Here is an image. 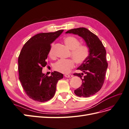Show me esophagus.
<instances>
[{"label": "esophagus", "instance_id": "esophagus-1", "mask_svg": "<svg viewBox=\"0 0 129 129\" xmlns=\"http://www.w3.org/2000/svg\"><path fill=\"white\" fill-rule=\"evenodd\" d=\"M64 76L65 77H71L73 76V75H71V74H65V75H64Z\"/></svg>", "mask_w": 129, "mask_h": 129}]
</instances>
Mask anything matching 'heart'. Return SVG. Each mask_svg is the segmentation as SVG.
<instances>
[{
  "label": "heart",
  "mask_w": 129,
  "mask_h": 129,
  "mask_svg": "<svg viewBox=\"0 0 129 129\" xmlns=\"http://www.w3.org/2000/svg\"><path fill=\"white\" fill-rule=\"evenodd\" d=\"M64 41L66 46L71 50L70 56L74 61L71 59H60L54 64L53 68L59 73L67 74L74 68V61L77 64L83 63L88 58L89 52L86 46L80 45V42L75 37L68 36L64 38ZM49 55L50 57L53 56L52 47L49 50Z\"/></svg>",
  "instance_id": "heart-1"
}]
</instances>
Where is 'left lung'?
Returning a JSON list of instances; mask_svg holds the SVG:
<instances>
[{
	"instance_id": "obj_1",
	"label": "left lung",
	"mask_w": 129,
	"mask_h": 129,
	"mask_svg": "<svg viewBox=\"0 0 129 129\" xmlns=\"http://www.w3.org/2000/svg\"><path fill=\"white\" fill-rule=\"evenodd\" d=\"M66 33L78 35L89 48L88 58L77 69L83 73H75L74 75L82 81L80 87L74 91L75 94L79 97H89L100 91L104 83L108 68L106 49L97 36L86 28L71 29Z\"/></svg>"
}]
</instances>
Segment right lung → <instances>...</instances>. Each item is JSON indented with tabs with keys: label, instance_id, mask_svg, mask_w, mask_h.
<instances>
[{
	"label": "right lung",
	"instance_id": "obj_1",
	"mask_svg": "<svg viewBox=\"0 0 129 129\" xmlns=\"http://www.w3.org/2000/svg\"><path fill=\"white\" fill-rule=\"evenodd\" d=\"M63 31L36 35L21 50L18 58L19 80L26 94L35 101L44 102L52 98L58 81L63 78V75L57 71L53 72L50 76L42 72L47 65L51 43Z\"/></svg>",
	"mask_w": 129,
	"mask_h": 129
}]
</instances>
